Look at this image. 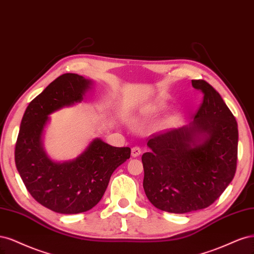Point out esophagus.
Listing matches in <instances>:
<instances>
[{"mask_svg": "<svg viewBox=\"0 0 254 254\" xmlns=\"http://www.w3.org/2000/svg\"><path fill=\"white\" fill-rule=\"evenodd\" d=\"M140 154H141V149L139 148V146H134V148H132V156L133 157H137Z\"/></svg>", "mask_w": 254, "mask_h": 254, "instance_id": "34e87169", "label": "esophagus"}]
</instances>
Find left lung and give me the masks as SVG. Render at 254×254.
Wrapping results in <instances>:
<instances>
[{
	"instance_id": "left-lung-1",
	"label": "left lung",
	"mask_w": 254,
	"mask_h": 254,
	"mask_svg": "<svg viewBox=\"0 0 254 254\" xmlns=\"http://www.w3.org/2000/svg\"><path fill=\"white\" fill-rule=\"evenodd\" d=\"M202 102L190 126L150 136L142 155L143 189L153 206L188 213L211 206L236 171L237 122L216 89L192 80Z\"/></svg>"
}]
</instances>
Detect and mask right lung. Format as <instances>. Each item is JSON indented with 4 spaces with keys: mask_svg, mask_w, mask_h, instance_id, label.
I'll return each mask as SVG.
<instances>
[{
    "mask_svg": "<svg viewBox=\"0 0 254 254\" xmlns=\"http://www.w3.org/2000/svg\"><path fill=\"white\" fill-rule=\"evenodd\" d=\"M91 81L63 73L32 100L24 113L14 149V161L26 189L39 203L57 213L77 214L100 201L110 178L130 156V149L94 139L79 157L55 162L47 157L41 136L48 115L83 99Z\"/></svg>",
    "mask_w": 254,
    "mask_h": 254,
    "instance_id": "add662e5",
    "label": "right lung"
}]
</instances>
